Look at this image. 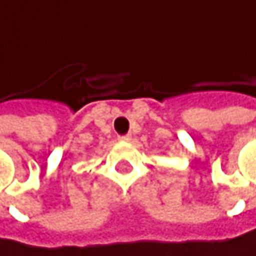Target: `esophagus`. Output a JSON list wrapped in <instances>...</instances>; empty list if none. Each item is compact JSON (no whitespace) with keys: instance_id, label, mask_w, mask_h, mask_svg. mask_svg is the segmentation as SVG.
<instances>
[{"instance_id":"34e87169","label":"esophagus","mask_w":256,"mask_h":256,"mask_svg":"<svg viewBox=\"0 0 256 256\" xmlns=\"http://www.w3.org/2000/svg\"><path fill=\"white\" fill-rule=\"evenodd\" d=\"M118 140H120V141H122V142L130 141V135H120V136H118Z\"/></svg>"}]
</instances>
